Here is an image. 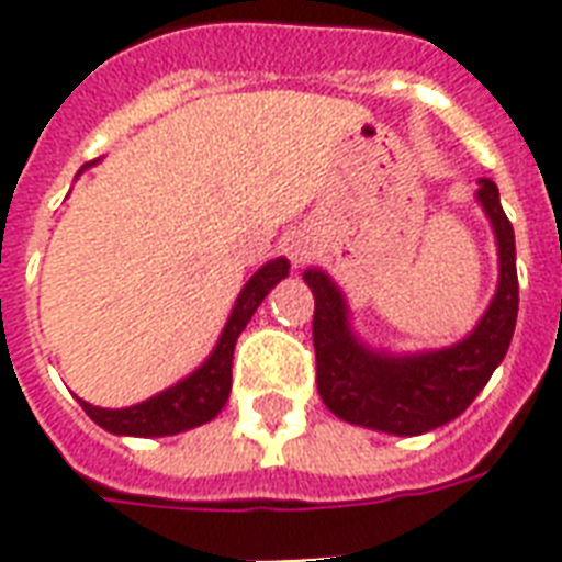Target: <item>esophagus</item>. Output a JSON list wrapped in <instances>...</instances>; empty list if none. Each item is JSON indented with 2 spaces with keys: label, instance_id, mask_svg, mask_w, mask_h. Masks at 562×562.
I'll list each match as a JSON object with an SVG mask.
<instances>
[{
  "label": "esophagus",
  "instance_id": "34e87169",
  "mask_svg": "<svg viewBox=\"0 0 562 562\" xmlns=\"http://www.w3.org/2000/svg\"><path fill=\"white\" fill-rule=\"evenodd\" d=\"M289 256H291V259H294V265L306 262V259H308V245H306V241H303V238L291 236L289 238Z\"/></svg>",
  "mask_w": 562,
  "mask_h": 562
}]
</instances>
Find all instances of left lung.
<instances>
[{
	"label": "left lung",
	"instance_id": "8db88e82",
	"mask_svg": "<svg viewBox=\"0 0 562 562\" xmlns=\"http://www.w3.org/2000/svg\"><path fill=\"white\" fill-rule=\"evenodd\" d=\"M479 201L496 233L498 289L479 326L446 350L417 356L368 350L352 335L347 300L338 285L317 268L303 273L315 294L312 341L317 393L335 417L387 435H423L470 408L493 370L502 364L519 312L516 241L493 180L481 178Z\"/></svg>",
	"mask_w": 562,
	"mask_h": 562
}]
</instances>
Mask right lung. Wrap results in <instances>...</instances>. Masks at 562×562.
Wrapping results in <instances>:
<instances>
[{
    "label": "right lung",
    "instance_id": "right-lung-1",
    "mask_svg": "<svg viewBox=\"0 0 562 562\" xmlns=\"http://www.w3.org/2000/svg\"><path fill=\"white\" fill-rule=\"evenodd\" d=\"M87 166H92V162H87ZM289 259L280 256V259L262 265L247 280L212 356L183 382L171 384L151 400L131 405V408H99V405L78 400L81 408L87 411V417L95 419L104 431L131 437H166L210 423L227 405L229 387H233V350H236L238 335L247 326V321L254 317L259 303L268 297V291L289 277Z\"/></svg>",
    "mask_w": 562,
    "mask_h": 562
}]
</instances>
